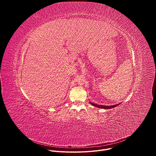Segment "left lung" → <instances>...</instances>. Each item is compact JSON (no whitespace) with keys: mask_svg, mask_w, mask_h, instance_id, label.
<instances>
[{"mask_svg":"<svg viewBox=\"0 0 156 156\" xmlns=\"http://www.w3.org/2000/svg\"><path fill=\"white\" fill-rule=\"evenodd\" d=\"M91 105H93V106H95L98 108H104V109H108V108H112L114 107H117V105H119L120 104H116V105H98L96 104H94L93 102H90Z\"/></svg>","mask_w":156,"mask_h":156,"instance_id":"left-lung-1","label":"left lung"}]
</instances>
